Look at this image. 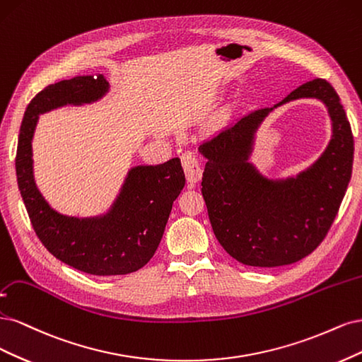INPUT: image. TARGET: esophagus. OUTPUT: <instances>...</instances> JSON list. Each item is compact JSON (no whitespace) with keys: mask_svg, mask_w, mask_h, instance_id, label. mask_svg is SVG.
Returning <instances> with one entry per match:
<instances>
[{"mask_svg":"<svg viewBox=\"0 0 362 362\" xmlns=\"http://www.w3.org/2000/svg\"><path fill=\"white\" fill-rule=\"evenodd\" d=\"M182 164H183V170H185L186 179H188V182L195 183V182L200 180L202 173H203L202 165H200V162H198V159L195 158L192 151H185V153L182 155Z\"/></svg>","mask_w":362,"mask_h":362,"instance_id":"34e87169","label":"esophagus"}]
</instances>
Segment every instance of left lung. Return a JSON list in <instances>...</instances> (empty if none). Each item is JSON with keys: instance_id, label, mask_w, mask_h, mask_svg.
Masks as SVG:
<instances>
[{"instance_id": "left-lung-1", "label": "left lung", "mask_w": 362, "mask_h": 362, "mask_svg": "<svg viewBox=\"0 0 362 362\" xmlns=\"http://www.w3.org/2000/svg\"><path fill=\"white\" fill-rule=\"evenodd\" d=\"M302 97L327 105L333 138L296 178L267 180L247 160L255 131L273 108L250 112L200 146L207 159L202 192L214 233L247 266H284L311 254L328 235L352 176L354 135L340 98L328 81L316 78L274 107Z\"/></svg>"}]
</instances>
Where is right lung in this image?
<instances>
[{"label":"right lung","instance_id":"right-lung-1","mask_svg":"<svg viewBox=\"0 0 362 362\" xmlns=\"http://www.w3.org/2000/svg\"><path fill=\"white\" fill-rule=\"evenodd\" d=\"M108 88L100 74L45 87L28 103L16 150L19 191L45 248L78 271L102 276L131 274L148 263L164 235L173 202L186 182L180 159L173 158L160 165L132 168L117 200L103 216H64L45 202L33 176L31 139L39 114L67 103L95 102Z\"/></svg>","mask_w":362,"mask_h":362}]
</instances>
